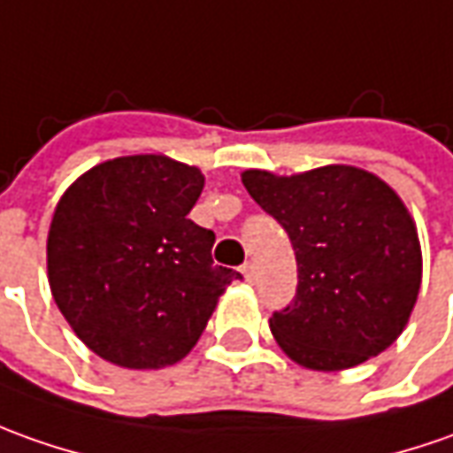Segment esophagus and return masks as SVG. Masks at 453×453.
Returning <instances> with one entry per match:
<instances>
[{
    "instance_id": "obj_1",
    "label": "esophagus",
    "mask_w": 453,
    "mask_h": 453,
    "mask_svg": "<svg viewBox=\"0 0 453 453\" xmlns=\"http://www.w3.org/2000/svg\"><path fill=\"white\" fill-rule=\"evenodd\" d=\"M242 274H244V279L247 281H254V276H257V269H254V264L247 262L244 266H242Z\"/></svg>"
}]
</instances>
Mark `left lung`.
Listing matches in <instances>:
<instances>
[{
    "label": "left lung",
    "mask_w": 453,
    "mask_h": 453,
    "mask_svg": "<svg viewBox=\"0 0 453 453\" xmlns=\"http://www.w3.org/2000/svg\"><path fill=\"white\" fill-rule=\"evenodd\" d=\"M242 181L296 254V296L269 319L284 354L339 372L391 347L421 287L417 226L396 191L344 164L294 177L249 169Z\"/></svg>",
    "instance_id": "left-lung-1"
}]
</instances>
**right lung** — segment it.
Masks as SVG:
<instances>
[{
    "label": "right lung",
    "mask_w": 453,
    "mask_h": 453,
    "mask_svg": "<svg viewBox=\"0 0 453 453\" xmlns=\"http://www.w3.org/2000/svg\"><path fill=\"white\" fill-rule=\"evenodd\" d=\"M204 174L162 154L96 164L64 191L47 239L51 296L79 339L127 369H162L199 342L239 272L189 219Z\"/></svg>",
    "instance_id": "obj_1"
}]
</instances>
